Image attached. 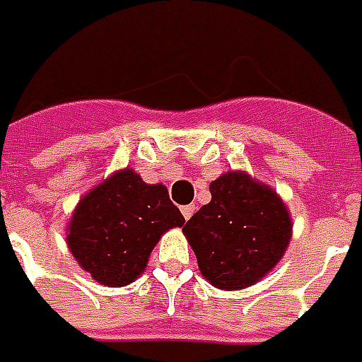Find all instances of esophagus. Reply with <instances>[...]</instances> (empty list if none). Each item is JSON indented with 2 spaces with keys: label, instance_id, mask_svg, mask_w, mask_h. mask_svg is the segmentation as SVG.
<instances>
[{
  "label": "esophagus",
  "instance_id": "34e87169",
  "mask_svg": "<svg viewBox=\"0 0 362 362\" xmlns=\"http://www.w3.org/2000/svg\"><path fill=\"white\" fill-rule=\"evenodd\" d=\"M181 212H183V216H185V220H189V218L193 216L194 204H185V206H181Z\"/></svg>",
  "mask_w": 362,
  "mask_h": 362
}]
</instances>
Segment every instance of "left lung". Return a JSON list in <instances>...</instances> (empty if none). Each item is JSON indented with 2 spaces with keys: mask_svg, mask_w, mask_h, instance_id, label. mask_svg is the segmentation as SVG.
I'll use <instances>...</instances> for the list:
<instances>
[{
  "mask_svg": "<svg viewBox=\"0 0 362 362\" xmlns=\"http://www.w3.org/2000/svg\"><path fill=\"white\" fill-rule=\"evenodd\" d=\"M209 204L183 226L202 276L238 291L257 283L283 257L291 218L271 187L230 171L210 183Z\"/></svg>",
  "mask_w": 362,
  "mask_h": 362,
  "instance_id": "obj_1",
  "label": "left lung"
}]
</instances>
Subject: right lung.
<instances>
[{
	"mask_svg": "<svg viewBox=\"0 0 362 362\" xmlns=\"http://www.w3.org/2000/svg\"><path fill=\"white\" fill-rule=\"evenodd\" d=\"M183 224L165 187L146 185L138 173L124 169L79 201L68 245L97 283L124 286L144 271L161 234Z\"/></svg>",
	"mask_w": 362,
	"mask_h": 362,
	"instance_id": "1",
	"label": "right lung"
}]
</instances>
